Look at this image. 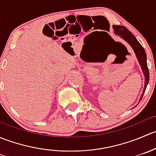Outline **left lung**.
<instances>
[{"label": "left lung", "mask_w": 156, "mask_h": 156, "mask_svg": "<svg viewBox=\"0 0 156 156\" xmlns=\"http://www.w3.org/2000/svg\"><path fill=\"white\" fill-rule=\"evenodd\" d=\"M112 29H114V32L116 35L120 36L124 41H125L131 47L133 52H134L135 56H136V59H137L138 62H139L140 66L141 69H142L145 81H144V90H143V94H141V97L140 98V100H141L149 81V72L147 66V62H146L147 59H146V53L145 50L143 48L142 45L139 43L137 39L134 37V35L125 26L113 25Z\"/></svg>", "instance_id": "obj_1"}]
</instances>
